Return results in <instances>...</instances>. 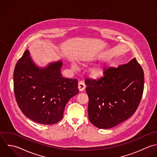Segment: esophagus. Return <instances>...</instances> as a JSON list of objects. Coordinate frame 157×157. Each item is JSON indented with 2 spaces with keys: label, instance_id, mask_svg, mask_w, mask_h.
Wrapping results in <instances>:
<instances>
[{
  "label": "esophagus",
  "instance_id": "esophagus-1",
  "mask_svg": "<svg viewBox=\"0 0 157 157\" xmlns=\"http://www.w3.org/2000/svg\"><path fill=\"white\" fill-rule=\"evenodd\" d=\"M86 88V86H85V84L84 83L82 82V81H79V83H78V89L79 90V91L82 92Z\"/></svg>",
  "mask_w": 157,
  "mask_h": 157
}]
</instances>
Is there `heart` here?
I'll use <instances>...</instances> for the list:
<instances>
[{"label":"heart","instance_id":"heart-1","mask_svg":"<svg viewBox=\"0 0 157 157\" xmlns=\"http://www.w3.org/2000/svg\"><path fill=\"white\" fill-rule=\"evenodd\" d=\"M71 67L74 70L77 69V65L75 63H72ZM105 69L104 67H94V68H92L90 70L89 73H90V76L91 78L97 79H100V78H102L105 75Z\"/></svg>","mask_w":157,"mask_h":157}]
</instances>
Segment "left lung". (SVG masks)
<instances>
[{
  "mask_svg": "<svg viewBox=\"0 0 157 157\" xmlns=\"http://www.w3.org/2000/svg\"><path fill=\"white\" fill-rule=\"evenodd\" d=\"M105 69L97 79L85 80L88 114L95 127L108 129L127 120L136 112L144 90V71L136 58L117 68Z\"/></svg>",
  "mask_w": 157,
  "mask_h": 157,
  "instance_id": "8db88e82",
  "label": "left lung"
}]
</instances>
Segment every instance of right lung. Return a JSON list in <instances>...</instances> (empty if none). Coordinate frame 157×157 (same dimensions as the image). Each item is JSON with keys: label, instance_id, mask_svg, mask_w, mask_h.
<instances>
[{"label": "right lung", "instance_id": "add662e5", "mask_svg": "<svg viewBox=\"0 0 157 157\" xmlns=\"http://www.w3.org/2000/svg\"><path fill=\"white\" fill-rule=\"evenodd\" d=\"M62 63H51L45 68L36 67L26 50L16 64L13 73L14 93L22 113L39 124L52 125L63 116L69 100L79 93L78 79L65 78Z\"/></svg>", "mask_w": 157, "mask_h": 157}]
</instances>
